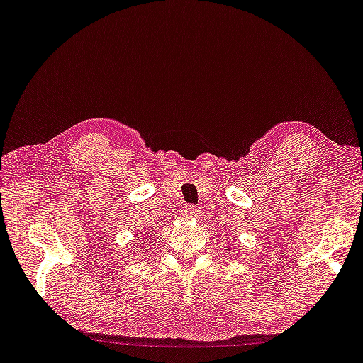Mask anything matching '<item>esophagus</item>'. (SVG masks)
Wrapping results in <instances>:
<instances>
[{
	"mask_svg": "<svg viewBox=\"0 0 363 363\" xmlns=\"http://www.w3.org/2000/svg\"><path fill=\"white\" fill-rule=\"evenodd\" d=\"M182 216L187 219H192V218L196 219L197 216H199V209H197L196 206H186V208L182 209Z\"/></svg>",
	"mask_w": 363,
	"mask_h": 363,
	"instance_id": "34e87169",
	"label": "esophagus"
}]
</instances>
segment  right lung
Returning <instances> with one entry per match:
<instances>
[{
	"mask_svg": "<svg viewBox=\"0 0 363 363\" xmlns=\"http://www.w3.org/2000/svg\"><path fill=\"white\" fill-rule=\"evenodd\" d=\"M149 240H150V238H149ZM145 241H147V236H145ZM142 245H144V242H142Z\"/></svg>",
	"mask_w": 363,
	"mask_h": 363,
	"instance_id": "obj_1",
	"label": "right lung"
}]
</instances>
